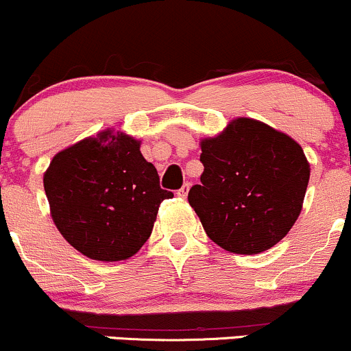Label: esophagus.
Segmentation results:
<instances>
[{
    "label": "esophagus",
    "instance_id": "obj_1",
    "mask_svg": "<svg viewBox=\"0 0 351 351\" xmlns=\"http://www.w3.org/2000/svg\"><path fill=\"white\" fill-rule=\"evenodd\" d=\"M188 191H189V183H184L183 186H181V188L178 189V193H176V195H178L180 198H186Z\"/></svg>",
    "mask_w": 351,
    "mask_h": 351
}]
</instances>
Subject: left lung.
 <instances>
[{"label":"left lung","instance_id":"1","mask_svg":"<svg viewBox=\"0 0 351 351\" xmlns=\"http://www.w3.org/2000/svg\"><path fill=\"white\" fill-rule=\"evenodd\" d=\"M204 171L188 201L213 243L259 254L284 239L302 211L310 163L295 140L239 117L199 142Z\"/></svg>","mask_w":351,"mask_h":351}]
</instances>
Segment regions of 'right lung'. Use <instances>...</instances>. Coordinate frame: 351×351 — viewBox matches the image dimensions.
<instances>
[{
  "label": "right lung",
  "instance_id": "add662e5",
  "mask_svg": "<svg viewBox=\"0 0 351 351\" xmlns=\"http://www.w3.org/2000/svg\"><path fill=\"white\" fill-rule=\"evenodd\" d=\"M140 140L110 128L56 153L44 171L52 221L88 259L135 256L152 234L158 208L173 193L140 152Z\"/></svg>",
  "mask_w": 351,
  "mask_h": 351
}]
</instances>
